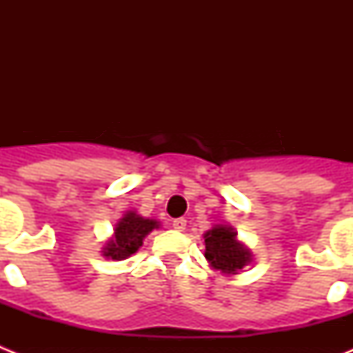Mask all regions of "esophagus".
Returning <instances> with one entry per match:
<instances>
[{"mask_svg":"<svg viewBox=\"0 0 353 353\" xmlns=\"http://www.w3.org/2000/svg\"><path fill=\"white\" fill-rule=\"evenodd\" d=\"M187 226V221L183 219V217H179V219H174L173 221V228L176 230V232H183Z\"/></svg>","mask_w":353,"mask_h":353,"instance_id":"obj_1","label":"esophagus"}]
</instances>
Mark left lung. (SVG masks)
Returning <instances> with one entry per match:
<instances>
[{
  "label": "left lung",
  "instance_id": "left-lung-1",
  "mask_svg": "<svg viewBox=\"0 0 353 353\" xmlns=\"http://www.w3.org/2000/svg\"><path fill=\"white\" fill-rule=\"evenodd\" d=\"M205 258L212 269L223 274H239L251 263L252 254L236 240V232H233L232 226L217 224L205 233Z\"/></svg>",
  "mask_w": 353,
  "mask_h": 353
}]
</instances>
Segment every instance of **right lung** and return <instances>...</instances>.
I'll use <instances>...</instances> for the list:
<instances>
[{
    "label": "right lung",
    "instance_id": "add662e5",
    "mask_svg": "<svg viewBox=\"0 0 353 353\" xmlns=\"http://www.w3.org/2000/svg\"><path fill=\"white\" fill-rule=\"evenodd\" d=\"M155 228H159L155 219H145L136 212H127L114 226V235L105 242L102 254L111 260H125L138 252L145 236Z\"/></svg>",
    "mask_w": 353,
    "mask_h": 353
}]
</instances>
